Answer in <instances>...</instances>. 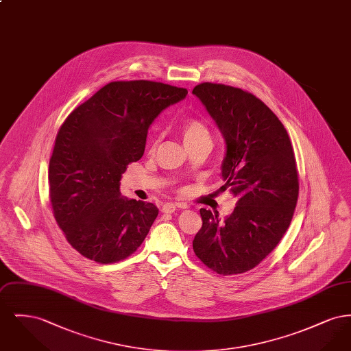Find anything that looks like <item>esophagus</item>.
<instances>
[{"label": "esophagus", "instance_id": "1", "mask_svg": "<svg viewBox=\"0 0 351 351\" xmlns=\"http://www.w3.org/2000/svg\"><path fill=\"white\" fill-rule=\"evenodd\" d=\"M178 208H182V204H172V202H166L162 206L163 213H173Z\"/></svg>", "mask_w": 351, "mask_h": 351}]
</instances>
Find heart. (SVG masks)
Instances as JSON below:
<instances>
[{
	"label": "heart",
	"mask_w": 351,
	"mask_h": 351,
	"mask_svg": "<svg viewBox=\"0 0 351 351\" xmlns=\"http://www.w3.org/2000/svg\"><path fill=\"white\" fill-rule=\"evenodd\" d=\"M180 135L183 138L185 147H191L197 143H210V134L208 128L204 125L197 118H186L184 119L179 128ZM158 146V139H154L151 142L150 151H154Z\"/></svg>",
	"instance_id": "b5f03b06"
}]
</instances>
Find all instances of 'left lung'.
Masks as SVG:
<instances>
[{"label":"left lung","mask_w":351,"mask_h":351,"mask_svg":"<svg viewBox=\"0 0 351 351\" xmlns=\"http://www.w3.org/2000/svg\"><path fill=\"white\" fill-rule=\"evenodd\" d=\"M192 93L216 121L226 143L221 191L229 189L238 199L223 221L200 209L202 226L193 251L216 274H243L278 246L291 225L299 197L295 152L283 123L250 92L201 83Z\"/></svg>","instance_id":"obj_1"}]
</instances>
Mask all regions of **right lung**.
<instances>
[{"label":"right lung","mask_w":351,"mask_h":351,"mask_svg":"<svg viewBox=\"0 0 351 351\" xmlns=\"http://www.w3.org/2000/svg\"><path fill=\"white\" fill-rule=\"evenodd\" d=\"M188 90L149 80L112 82L60 126L49 166L53 217L68 243L101 265L142 245L158 208L121 196L119 180L142 158L154 119Z\"/></svg>","instance_id":"1"}]
</instances>
